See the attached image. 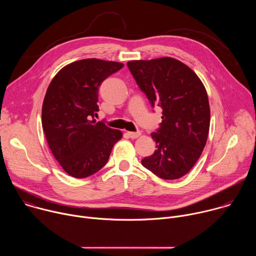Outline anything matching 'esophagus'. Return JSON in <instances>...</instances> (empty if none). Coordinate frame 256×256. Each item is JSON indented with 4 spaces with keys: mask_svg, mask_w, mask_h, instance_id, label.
Instances as JSON below:
<instances>
[{
    "mask_svg": "<svg viewBox=\"0 0 256 256\" xmlns=\"http://www.w3.org/2000/svg\"><path fill=\"white\" fill-rule=\"evenodd\" d=\"M128 134L130 138H136L142 134V132H128Z\"/></svg>",
    "mask_w": 256,
    "mask_h": 256,
    "instance_id": "esophagus-1",
    "label": "esophagus"
}]
</instances>
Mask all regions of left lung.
Segmentation results:
<instances>
[{"label": "left lung", "mask_w": 256, "mask_h": 256, "mask_svg": "<svg viewBox=\"0 0 256 256\" xmlns=\"http://www.w3.org/2000/svg\"><path fill=\"white\" fill-rule=\"evenodd\" d=\"M128 66L151 105L162 107V122L151 136L154 154L142 165L162 179L184 176L196 163L210 130V104L196 72L172 58L130 60Z\"/></svg>", "instance_id": "obj_1"}]
</instances>
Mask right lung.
<instances>
[{
    "label": "right lung",
    "mask_w": 256,
    "mask_h": 256,
    "mask_svg": "<svg viewBox=\"0 0 256 256\" xmlns=\"http://www.w3.org/2000/svg\"><path fill=\"white\" fill-rule=\"evenodd\" d=\"M124 64L86 58L64 66L52 80L42 104V128L54 158L75 178L99 171L108 161L118 130L94 120L101 83Z\"/></svg>",
    "instance_id": "right-lung-1"
}]
</instances>
